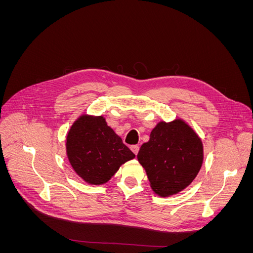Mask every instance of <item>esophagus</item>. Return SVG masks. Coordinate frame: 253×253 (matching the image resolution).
<instances>
[{"mask_svg": "<svg viewBox=\"0 0 253 253\" xmlns=\"http://www.w3.org/2000/svg\"><path fill=\"white\" fill-rule=\"evenodd\" d=\"M131 150L133 151V153H134L135 155H137V154H138V152H139V145L138 144L131 145Z\"/></svg>", "mask_w": 253, "mask_h": 253, "instance_id": "1", "label": "esophagus"}]
</instances>
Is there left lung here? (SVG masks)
Listing matches in <instances>:
<instances>
[{"label":"left lung","mask_w":253,"mask_h":253,"mask_svg":"<svg viewBox=\"0 0 253 253\" xmlns=\"http://www.w3.org/2000/svg\"><path fill=\"white\" fill-rule=\"evenodd\" d=\"M137 158L147 171L152 189L160 196H169L188 187L200 172L203 143L183 121H163L153 128Z\"/></svg>","instance_id":"obj_1"}]
</instances>
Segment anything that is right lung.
<instances>
[{
	"instance_id": "1",
	"label": "right lung",
	"mask_w": 253,
	"mask_h": 253,
	"mask_svg": "<svg viewBox=\"0 0 253 253\" xmlns=\"http://www.w3.org/2000/svg\"><path fill=\"white\" fill-rule=\"evenodd\" d=\"M66 152L76 173L91 185L109 181L122 164L135 157L103 117L86 115L68 132Z\"/></svg>"
}]
</instances>
